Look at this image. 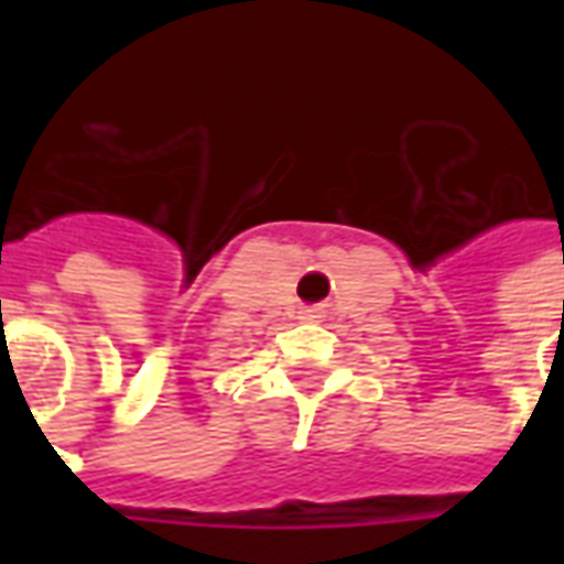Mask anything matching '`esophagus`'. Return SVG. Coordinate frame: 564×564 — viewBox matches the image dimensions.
Here are the masks:
<instances>
[{"label":"esophagus","instance_id":"esophagus-1","mask_svg":"<svg viewBox=\"0 0 564 564\" xmlns=\"http://www.w3.org/2000/svg\"><path fill=\"white\" fill-rule=\"evenodd\" d=\"M319 311H305V319H317Z\"/></svg>","mask_w":564,"mask_h":564}]
</instances>
